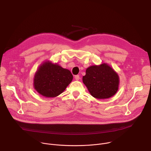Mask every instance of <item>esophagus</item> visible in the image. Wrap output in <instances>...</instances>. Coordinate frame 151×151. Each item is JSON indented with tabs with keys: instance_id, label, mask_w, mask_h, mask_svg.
<instances>
[{
	"instance_id": "34e87169",
	"label": "esophagus",
	"mask_w": 151,
	"mask_h": 151,
	"mask_svg": "<svg viewBox=\"0 0 151 151\" xmlns=\"http://www.w3.org/2000/svg\"><path fill=\"white\" fill-rule=\"evenodd\" d=\"M75 78L76 81H78L79 79H80V77H79V75H75Z\"/></svg>"
}]
</instances>
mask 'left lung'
Segmentation results:
<instances>
[{"mask_svg": "<svg viewBox=\"0 0 151 151\" xmlns=\"http://www.w3.org/2000/svg\"><path fill=\"white\" fill-rule=\"evenodd\" d=\"M82 80L91 95L98 99L109 98L118 89V75L107 64L89 67Z\"/></svg>", "mask_w": 151, "mask_h": 151, "instance_id": "obj_1", "label": "left lung"}]
</instances>
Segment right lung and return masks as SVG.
Returning <instances> with one entry per match:
<instances>
[{
	"label": "right lung",
	"instance_id": "1",
	"mask_svg": "<svg viewBox=\"0 0 151 151\" xmlns=\"http://www.w3.org/2000/svg\"><path fill=\"white\" fill-rule=\"evenodd\" d=\"M72 79L73 75L70 70L47 61L37 70L34 78V87L42 96L54 97L65 90Z\"/></svg>",
	"mask_w": 151,
	"mask_h": 151
}]
</instances>
